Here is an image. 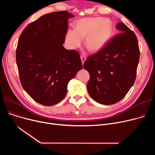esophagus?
Masks as SVG:
<instances>
[{
    "label": "esophagus",
    "instance_id": "esophagus-1",
    "mask_svg": "<svg viewBox=\"0 0 155 155\" xmlns=\"http://www.w3.org/2000/svg\"><path fill=\"white\" fill-rule=\"evenodd\" d=\"M80 58H81V60H82V64L84 63L85 61L86 60V56L85 55H81L80 56Z\"/></svg>",
    "mask_w": 155,
    "mask_h": 155
}]
</instances>
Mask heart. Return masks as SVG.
I'll list each match as a JSON object with an SVG mask.
<instances>
[{
    "instance_id": "b5f03b06",
    "label": "heart",
    "mask_w": 155,
    "mask_h": 155,
    "mask_svg": "<svg viewBox=\"0 0 155 155\" xmlns=\"http://www.w3.org/2000/svg\"><path fill=\"white\" fill-rule=\"evenodd\" d=\"M113 31V23L103 18H84L77 20L74 30L69 29L66 34V42L71 49L78 48L86 36L85 45L89 50L96 52L107 45Z\"/></svg>"
}]
</instances>
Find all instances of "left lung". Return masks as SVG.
Instances as JSON below:
<instances>
[{
    "mask_svg": "<svg viewBox=\"0 0 155 155\" xmlns=\"http://www.w3.org/2000/svg\"><path fill=\"white\" fill-rule=\"evenodd\" d=\"M118 35L102 50L88 57L84 68L90 74L87 90L101 104L123 99L133 85L140 60V49L134 32L123 22L116 26Z\"/></svg>",
    "mask_w": 155,
    "mask_h": 155,
    "instance_id": "obj_1",
    "label": "left lung"
}]
</instances>
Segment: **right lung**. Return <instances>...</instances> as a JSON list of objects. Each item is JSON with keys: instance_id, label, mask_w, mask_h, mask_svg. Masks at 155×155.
<instances>
[{"instance_id": "1", "label": "right lung", "mask_w": 155, "mask_h": 155, "mask_svg": "<svg viewBox=\"0 0 155 155\" xmlns=\"http://www.w3.org/2000/svg\"><path fill=\"white\" fill-rule=\"evenodd\" d=\"M75 17L67 11L42 15L23 30L16 49V63L23 88L46 106L63 99L70 80L82 68L80 54L63 46L68 21Z\"/></svg>"}]
</instances>
